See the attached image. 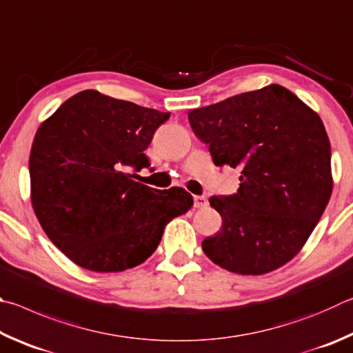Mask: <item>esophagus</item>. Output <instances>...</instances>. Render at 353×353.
Wrapping results in <instances>:
<instances>
[{"label":"esophagus","instance_id":"1","mask_svg":"<svg viewBox=\"0 0 353 353\" xmlns=\"http://www.w3.org/2000/svg\"><path fill=\"white\" fill-rule=\"evenodd\" d=\"M205 206H208V200H206V196H203V195H195V196H194V208L200 209V208H205Z\"/></svg>","mask_w":353,"mask_h":353}]
</instances>
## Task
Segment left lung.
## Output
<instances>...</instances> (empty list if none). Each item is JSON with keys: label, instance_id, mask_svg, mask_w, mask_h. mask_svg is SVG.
<instances>
[{"label": "left lung", "instance_id": "left-lung-1", "mask_svg": "<svg viewBox=\"0 0 353 353\" xmlns=\"http://www.w3.org/2000/svg\"><path fill=\"white\" fill-rule=\"evenodd\" d=\"M215 165L240 167L237 194L211 196L223 228L205 254L231 273L261 276L292 261L330 200V141L316 111L281 85L189 111Z\"/></svg>", "mask_w": 353, "mask_h": 353}]
</instances>
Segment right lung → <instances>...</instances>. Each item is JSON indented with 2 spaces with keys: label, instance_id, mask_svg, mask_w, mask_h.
I'll return each mask as SVG.
<instances>
[{
  "label": "right lung",
  "instance_id": "1",
  "mask_svg": "<svg viewBox=\"0 0 353 353\" xmlns=\"http://www.w3.org/2000/svg\"><path fill=\"white\" fill-rule=\"evenodd\" d=\"M170 113L85 90L41 122L30 148V201L43 231L79 267L117 273L145 262L194 199L138 183L144 150Z\"/></svg>",
  "mask_w": 353,
  "mask_h": 353
}]
</instances>
